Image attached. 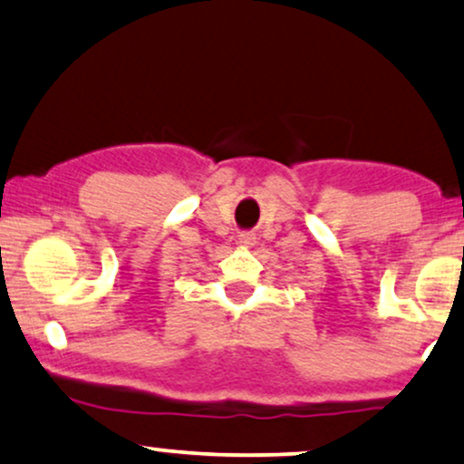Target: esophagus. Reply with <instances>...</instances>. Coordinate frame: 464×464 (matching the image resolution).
<instances>
[{
  "label": "esophagus",
  "instance_id": "obj_1",
  "mask_svg": "<svg viewBox=\"0 0 464 464\" xmlns=\"http://www.w3.org/2000/svg\"><path fill=\"white\" fill-rule=\"evenodd\" d=\"M255 242H256L255 233H250V231L239 233V244H242V246H255Z\"/></svg>",
  "mask_w": 464,
  "mask_h": 464
}]
</instances>
